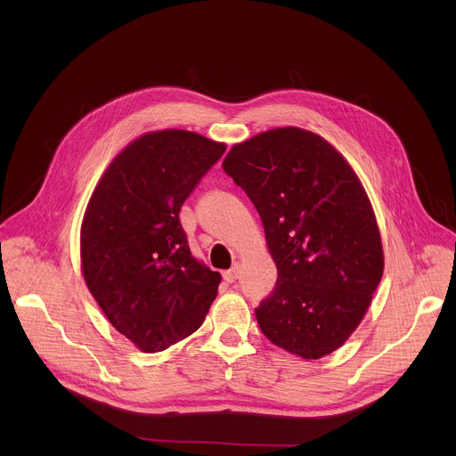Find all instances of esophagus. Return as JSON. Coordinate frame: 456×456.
Wrapping results in <instances>:
<instances>
[{
    "label": "esophagus",
    "instance_id": "obj_1",
    "mask_svg": "<svg viewBox=\"0 0 456 456\" xmlns=\"http://www.w3.org/2000/svg\"><path fill=\"white\" fill-rule=\"evenodd\" d=\"M238 274H240L238 267H232V269H229V271H224V273H222V276H224V280H225L227 283H234V281L238 280Z\"/></svg>",
    "mask_w": 456,
    "mask_h": 456
}]
</instances>
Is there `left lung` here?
Returning a JSON list of instances; mask_svg holds the SVG:
<instances>
[{
    "label": "left lung",
    "mask_w": 456,
    "mask_h": 456,
    "mask_svg": "<svg viewBox=\"0 0 456 456\" xmlns=\"http://www.w3.org/2000/svg\"><path fill=\"white\" fill-rule=\"evenodd\" d=\"M222 167L247 192L278 269L256 308L265 338L301 359L341 348L384 271L380 231L348 160L321 135L276 127L234 144Z\"/></svg>",
    "instance_id": "8db88e82"
}]
</instances>
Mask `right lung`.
I'll return each mask as SVG.
<instances>
[{"mask_svg":"<svg viewBox=\"0 0 456 456\" xmlns=\"http://www.w3.org/2000/svg\"><path fill=\"white\" fill-rule=\"evenodd\" d=\"M225 148L187 129L148 132L111 160L92 192L81 273L115 330L141 352L197 332L218 294L222 276L191 254L178 213Z\"/></svg>","mask_w":456,"mask_h":456,"instance_id":"add662e5","label":"right lung"}]
</instances>
